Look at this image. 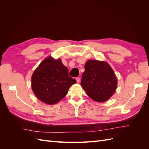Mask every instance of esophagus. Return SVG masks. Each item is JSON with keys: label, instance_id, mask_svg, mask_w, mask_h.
Instances as JSON below:
<instances>
[{"label": "esophagus", "instance_id": "esophagus-1", "mask_svg": "<svg viewBox=\"0 0 149 149\" xmlns=\"http://www.w3.org/2000/svg\"><path fill=\"white\" fill-rule=\"evenodd\" d=\"M76 81H77V83H79V82H80V80H81V79H80V78L79 77H77L76 78Z\"/></svg>", "mask_w": 149, "mask_h": 149}]
</instances>
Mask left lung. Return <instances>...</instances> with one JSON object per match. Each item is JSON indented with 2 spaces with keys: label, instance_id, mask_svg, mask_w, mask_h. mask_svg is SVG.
Segmentation results:
<instances>
[{
  "label": "left lung",
  "instance_id": "8db88e82",
  "mask_svg": "<svg viewBox=\"0 0 149 149\" xmlns=\"http://www.w3.org/2000/svg\"><path fill=\"white\" fill-rule=\"evenodd\" d=\"M81 86L88 96L97 102H105L116 91L118 80L106 61L89 60L84 66Z\"/></svg>",
  "mask_w": 149,
  "mask_h": 149
}]
</instances>
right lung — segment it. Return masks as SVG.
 <instances>
[{
    "label": "right lung",
    "mask_w": 149,
    "mask_h": 149,
    "mask_svg": "<svg viewBox=\"0 0 149 149\" xmlns=\"http://www.w3.org/2000/svg\"><path fill=\"white\" fill-rule=\"evenodd\" d=\"M76 82L68 75V70L61 59L49 56L33 72L31 89L38 100L52 105L65 97L70 87Z\"/></svg>",
    "instance_id": "1"
}]
</instances>
